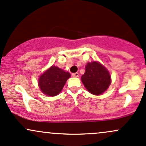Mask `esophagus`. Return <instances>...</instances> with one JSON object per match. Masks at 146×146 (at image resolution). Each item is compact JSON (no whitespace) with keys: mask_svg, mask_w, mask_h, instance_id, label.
<instances>
[{"mask_svg":"<svg viewBox=\"0 0 146 146\" xmlns=\"http://www.w3.org/2000/svg\"><path fill=\"white\" fill-rule=\"evenodd\" d=\"M72 76H73V77H78V76H79V73H78V72L73 73L72 74Z\"/></svg>","mask_w":146,"mask_h":146,"instance_id":"esophagus-1","label":"esophagus"}]
</instances>
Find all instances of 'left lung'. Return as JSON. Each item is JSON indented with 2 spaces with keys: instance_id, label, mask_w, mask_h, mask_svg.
I'll return each instance as SVG.
<instances>
[{
  "instance_id": "obj_1",
  "label": "left lung",
  "mask_w": 146,
  "mask_h": 146,
  "mask_svg": "<svg viewBox=\"0 0 146 146\" xmlns=\"http://www.w3.org/2000/svg\"><path fill=\"white\" fill-rule=\"evenodd\" d=\"M81 79L88 91L95 95H102L111 83L109 71L96 61L88 62L86 65L85 73Z\"/></svg>"
}]
</instances>
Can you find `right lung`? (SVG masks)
<instances>
[{
	"label": "right lung",
	"mask_w": 146,
	"mask_h": 146,
	"mask_svg": "<svg viewBox=\"0 0 146 146\" xmlns=\"http://www.w3.org/2000/svg\"><path fill=\"white\" fill-rule=\"evenodd\" d=\"M71 74L58 67L51 66L45 71L38 79V85L41 91L48 96L58 95Z\"/></svg>",
	"instance_id": "add662e5"
}]
</instances>
